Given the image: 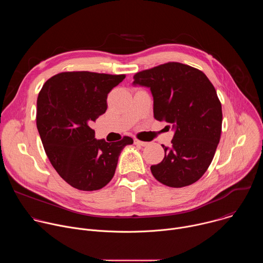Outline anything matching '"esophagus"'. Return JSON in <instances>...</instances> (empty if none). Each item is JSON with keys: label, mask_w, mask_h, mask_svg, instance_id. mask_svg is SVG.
Listing matches in <instances>:
<instances>
[{"label": "esophagus", "mask_w": 263, "mask_h": 263, "mask_svg": "<svg viewBox=\"0 0 263 263\" xmlns=\"http://www.w3.org/2000/svg\"><path fill=\"white\" fill-rule=\"evenodd\" d=\"M134 143H135L136 145H140V146H146V145L148 144V142L140 141V140H138V139H135V140H134Z\"/></svg>", "instance_id": "1"}]
</instances>
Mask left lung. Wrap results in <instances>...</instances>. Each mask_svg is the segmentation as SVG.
<instances>
[{
  "mask_svg": "<svg viewBox=\"0 0 263 263\" xmlns=\"http://www.w3.org/2000/svg\"><path fill=\"white\" fill-rule=\"evenodd\" d=\"M134 86L149 88L154 118L172 124V145L151 166L156 180L170 187L197 182L210 165L221 132V105L206 74L190 65L168 62L139 71Z\"/></svg>",
  "mask_w": 263,
  "mask_h": 263,
  "instance_id": "1",
  "label": "left lung"
}]
</instances>
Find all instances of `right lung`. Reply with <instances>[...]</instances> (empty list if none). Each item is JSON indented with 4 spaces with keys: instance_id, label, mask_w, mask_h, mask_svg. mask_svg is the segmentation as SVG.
<instances>
[{
    "instance_id": "obj_1",
    "label": "right lung",
    "mask_w": 263,
    "mask_h": 263,
    "mask_svg": "<svg viewBox=\"0 0 263 263\" xmlns=\"http://www.w3.org/2000/svg\"><path fill=\"white\" fill-rule=\"evenodd\" d=\"M125 74L60 72L37 98L36 125L46 154L60 177L74 189L101 190L114 178L119 157L133 139L95 138L92 123L107 109V96Z\"/></svg>"
}]
</instances>
